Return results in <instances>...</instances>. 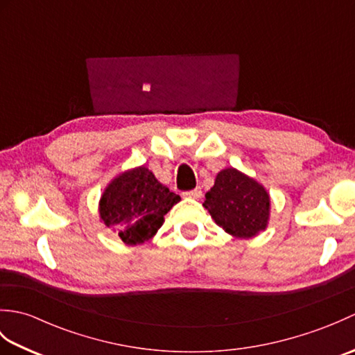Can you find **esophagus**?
<instances>
[{"mask_svg": "<svg viewBox=\"0 0 355 355\" xmlns=\"http://www.w3.org/2000/svg\"><path fill=\"white\" fill-rule=\"evenodd\" d=\"M183 195H184V197H187V198L198 200V198H201L202 192H201V187H195V189H192V191H189V192H184Z\"/></svg>", "mask_w": 355, "mask_h": 355, "instance_id": "1", "label": "esophagus"}]
</instances>
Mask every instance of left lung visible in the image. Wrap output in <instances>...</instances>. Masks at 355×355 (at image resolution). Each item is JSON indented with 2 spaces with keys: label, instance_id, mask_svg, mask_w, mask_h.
I'll use <instances>...</instances> for the list:
<instances>
[{
  "label": "left lung",
  "instance_id": "1",
  "mask_svg": "<svg viewBox=\"0 0 355 355\" xmlns=\"http://www.w3.org/2000/svg\"><path fill=\"white\" fill-rule=\"evenodd\" d=\"M214 221L229 235L248 239L267 229L270 195L256 180L235 168L218 172L202 202Z\"/></svg>",
  "mask_w": 355,
  "mask_h": 355
}]
</instances>
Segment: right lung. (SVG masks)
<instances>
[{"mask_svg": "<svg viewBox=\"0 0 355 355\" xmlns=\"http://www.w3.org/2000/svg\"><path fill=\"white\" fill-rule=\"evenodd\" d=\"M182 200L145 166L117 175L99 201L101 220L126 245L141 244L162 227L164 215Z\"/></svg>", "mask_w": 355, "mask_h": 355, "instance_id": "obj_1", "label": "right lung"}]
</instances>
